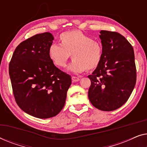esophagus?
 I'll use <instances>...</instances> for the list:
<instances>
[{
	"label": "esophagus",
	"mask_w": 147,
	"mask_h": 147,
	"mask_svg": "<svg viewBox=\"0 0 147 147\" xmlns=\"http://www.w3.org/2000/svg\"><path fill=\"white\" fill-rule=\"evenodd\" d=\"M71 80H72V82H76L79 81L80 78L76 77V76H72Z\"/></svg>",
	"instance_id": "obj_1"
}]
</instances>
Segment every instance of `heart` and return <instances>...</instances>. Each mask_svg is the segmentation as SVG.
I'll list each match as a JSON object with an SVG mask.
<instances>
[{"label":"heart","mask_w":147,"mask_h":147,"mask_svg":"<svg viewBox=\"0 0 147 147\" xmlns=\"http://www.w3.org/2000/svg\"><path fill=\"white\" fill-rule=\"evenodd\" d=\"M60 45L52 44L49 55L60 67H65L71 55L74 61L68 71L78 74L95 69L101 62L103 48L99 41L78 31L65 32L59 36Z\"/></svg>","instance_id":"b5f03b06"}]
</instances>
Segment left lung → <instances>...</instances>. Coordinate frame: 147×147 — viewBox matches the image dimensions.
<instances>
[{"instance_id":"8db88e82","label":"left lung","mask_w":147,"mask_h":147,"mask_svg":"<svg viewBox=\"0 0 147 147\" xmlns=\"http://www.w3.org/2000/svg\"><path fill=\"white\" fill-rule=\"evenodd\" d=\"M100 38L103 48L101 62L92 75L88 98L94 107L112 111L129 98L136 81L132 46L116 32L102 30Z\"/></svg>"}]
</instances>
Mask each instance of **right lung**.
<instances>
[{"label":"right lung","instance_id":"obj_1","mask_svg":"<svg viewBox=\"0 0 147 147\" xmlns=\"http://www.w3.org/2000/svg\"><path fill=\"white\" fill-rule=\"evenodd\" d=\"M53 36L37 34L16 47L9 76L16 102L26 113L39 118L58 114L65 103L71 76L56 67L49 55Z\"/></svg>","mask_w":147,"mask_h":147}]
</instances>
